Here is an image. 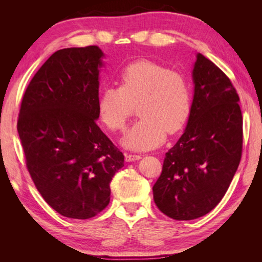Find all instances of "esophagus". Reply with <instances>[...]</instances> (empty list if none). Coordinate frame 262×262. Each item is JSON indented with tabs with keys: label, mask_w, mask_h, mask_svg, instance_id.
Returning a JSON list of instances; mask_svg holds the SVG:
<instances>
[{
	"label": "esophagus",
	"mask_w": 262,
	"mask_h": 262,
	"mask_svg": "<svg viewBox=\"0 0 262 262\" xmlns=\"http://www.w3.org/2000/svg\"><path fill=\"white\" fill-rule=\"evenodd\" d=\"M141 159V155H137V154H125V160L126 162H133V161H137Z\"/></svg>",
	"instance_id": "esophagus-1"
}]
</instances>
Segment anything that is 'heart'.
<instances>
[{
  "instance_id": "b5f03b06",
  "label": "heart",
  "mask_w": 262,
  "mask_h": 262,
  "mask_svg": "<svg viewBox=\"0 0 262 262\" xmlns=\"http://www.w3.org/2000/svg\"><path fill=\"white\" fill-rule=\"evenodd\" d=\"M137 104L140 116L124 144L134 149L154 148L182 129L191 113V89L187 77L166 66L142 59L128 64L119 74V88L103 89L98 115L113 132L122 130Z\"/></svg>"
}]
</instances>
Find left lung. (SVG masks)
Here are the masks:
<instances>
[{"instance_id":"left-lung-1","label":"left lung","mask_w":262,"mask_h":262,"mask_svg":"<svg viewBox=\"0 0 262 262\" xmlns=\"http://www.w3.org/2000/svg\"><path fill=\"white\" fill-rule=\"evenodd\" d=\"M194 94L185 133L165 153L153 186L158 208L177 221H190L216 207L240 164L243 118L240 98L220 68L197 55Z\"/></svg>"}]
</instances>
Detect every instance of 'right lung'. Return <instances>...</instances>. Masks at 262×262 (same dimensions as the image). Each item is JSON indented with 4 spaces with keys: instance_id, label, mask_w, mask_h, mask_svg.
<instances>
[{
    "instance_id": "right-lung-1",
    "label": "right lung",
    "mask_w": 262,
    "mask_h": 262,
    "mask_svg": "<svg viewBox=\"0 0 262 262\" xmlns=\"http://www.w3.org/2000/svg\"><path fill=\"white\" fill-rule=\"evenodd\" d=\"M98 46L59 49L27 86L18 133L31 179L58 214L98 215L110 202V182L124 154L97 125Z\"/></svg>"
}]
</instances>
